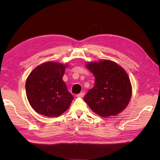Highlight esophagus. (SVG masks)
Wrapping results in <instances>:
<instances>
[{
    "label": "esophagus",
    "mask_w": 160,
    "mask_h": 160,
    "mask_svg": "<svg viewBox=\"0 0 160 160\" xmlns=\"http://www.w3.org/2000/svg\"><path fill=\"white\" fill-rule=\"evenodd\" d=\"M84 95H85L84 92H81V93L77 94V98H83V97L84 96Z\"/></svg>",
    "instance_id": "34e87169"
}]
</instances>
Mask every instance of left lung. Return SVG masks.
Wrapping results in <instances>:
<instances>
[{"mask_svg": "<svg viewBox=\"0 0 160 160\" xmlns=\"http://www.w3.org/2000/svg\"><path fill=\"white\" fill-rule=\"evenodd\" d=\"M86 67L95 78L94 87L83 98L92 111L108 118L126 108L132 89L127 72L122 67L109 60L88 62Z\"/></svg>", "mask_w": 160, "mask_h": 160, "instance_id": "1", "label": "left lung"}]
</instances>
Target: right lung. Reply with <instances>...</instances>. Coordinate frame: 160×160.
<instances>
[{"instance_id":"right-lung-1","label":"right lung","mask_w":160,"mask_h":160,"mask_svg":"<svg viewBox=\"0 0 160 160\" xmlns=\"http://www.w3.org/2000/svg\"><path fill=\"white\" fill-rule=\"evenodd\" d=\"M65 67L61 63L47 62L28 75L25 84L27 99L38 113L58 117L69 108L73 97L62 79Z\"/></svg>"}]
</instances>
